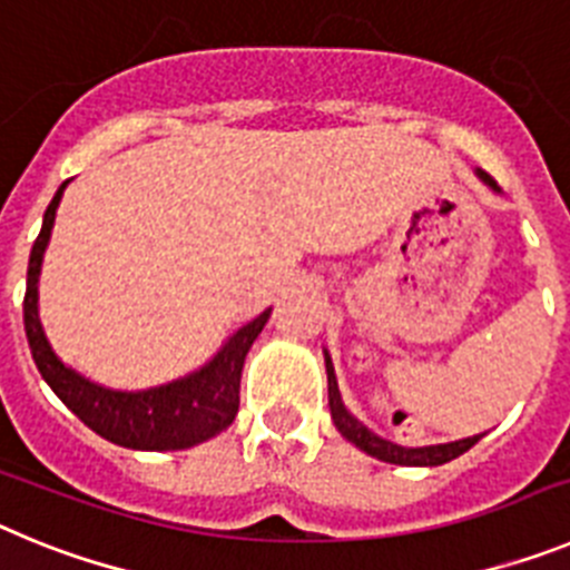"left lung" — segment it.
Wrapping results in <instances>:
<instances>
[{
	"label": "left lung",
	"instance_id": "left-lung-1",
	"mask_svg": "<svg viewBox=\"0 0 570 570\" xmlns=\"http://www.w3.org/2000/svg\"><path fill=\"white\" fill-rule=\"evenodd\" d=\"M476 176H480L482 183L488 185L491 190L500 194V185L493 183L491 176L485 174L482 168H476ZM325 371H328V405H331V420H334L336 431L345 436L347 442H354L360 451H365L367 456H376L382 462H391V465H416V468H434V465H445V462L456 460L480 442L482 434L465 436V440H454V442H442V445H422V448H405L396 445V442L385 440V436L374 434L371 428L362 425L351 411L345 407L340 394V385H336V371L334 362H331V354L325 351Z\"/></svg>",
	"mask_w": 570,
	"mask_h": 570
}]
</instances>
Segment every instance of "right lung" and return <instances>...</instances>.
<instances>
[{
  "label": "right lung",
  "instance_id": "obj_1",
  "mask_svg": "<svg viewBox=\"0 0 570 570\" xmlns=\"http://www.w3.org/2000/svg\"><path fill=\"white\" fill-rule=\"evenodd\" d=\"M65 188L68 183L59 185L45 210L42 230L30 250L24 288V336L42 380L90 431L130 451H183L223 434L239 411L242 365L254 340L265 328L271 308L234 331L203 367L179 380L145 391H114L90 382L59 360L39 320V274Z\"/></svg>",
  "mask_w": 570,
  "mask_h": 570
}]
</instances>
